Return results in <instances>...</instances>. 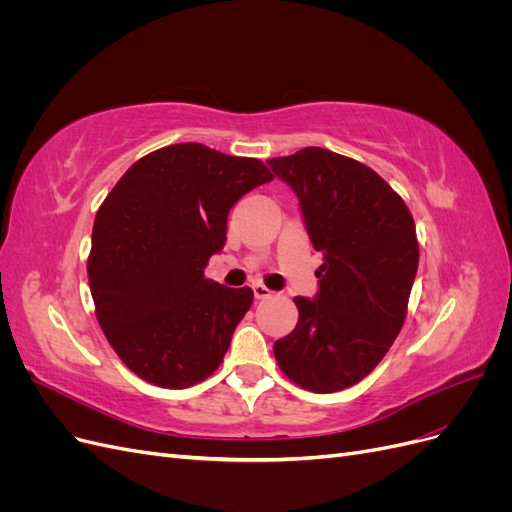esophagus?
I'll list each match as a JSON object with an SVG mask.
<instances>
[{"label":"esophagus","mask_w":512,"mask_h":512,"mask_svg":"<svg viewBox=\"0 0 512 512\" xmlns=\"http://www.w3.org/2000/svg\"><path fill=\"white\" fill-rule=\"evenodd\" d=\"M252 290H254V297L256 299H269L271 294H273V290H269L265 284H252Z\"/></svg>","instance_id":"1"}]
</instances>
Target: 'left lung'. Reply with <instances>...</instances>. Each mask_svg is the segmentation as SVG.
<instances>
[{
  "label": "left lung",
  "instance_id": "obj_1",
  "mask_svg": "<svg viewBox=\"0 0 512 512\" xmlns=\"http://www.w3.org/2000/svg\"><path fill=\"white\" fill-rule=\"evenodd\" d=\"M299 198L307 235L324 262L314 299L294 297L299 322L273 344L284 374L314 393L361 382L404 327L418 269L412 213L369 166L305 147L267 160Z\"/></svg>",
  "mask_w": 512,
  "mask_h": 512
}]
</instances>
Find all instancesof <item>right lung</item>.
<instances>
[{
    "instance_id": "add662e5",
    "label": "right lung",
    "mask_w": 512,
    "mask_h": 512,
    "mask_svg": "<svg viewBox=\"0 0 512 512\" xmlns=\"http://www.w3.org/2000/svg\"><path fill=\"white\" fill-rule=\"evenodd\" d=\"M271 179L256 158L179 143L134 162L104 198L89 288L108 344L138 378L188 389L220 367L254 292L207 280L205 267L232 205Z\"/></svg>"
}]
</instances>
